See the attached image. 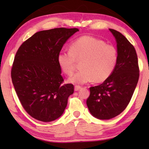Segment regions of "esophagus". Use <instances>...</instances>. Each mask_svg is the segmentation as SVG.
Masks as SVG:
<instances>
[{"label":"esophagus","instance_id":"esophagus-1","mask_svg":"<svg viewBox=\"0 0 149 149\" xmlns=\"http://www.w3.org/2000/svg\"><path fill=\"white\" fill-rule=\"evenodd\" d=\"M81 88V87L79 86V85H75V88H74V90L75 91H79Z\"/></svg>","mask_w":149,"mask_h":149}]
</instances>
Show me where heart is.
Instances as JSON below:
<instances>
[{
    "label": "heart",
    "instance_id": "1",
    "mask_svg": "<svg viewBox=\"0 0 149 149\" xmlns=\"http://www.w3.org/2000/svg\"><path fill=\"white\" fill-rule=\"evenodd\" d=\"M57 60L62 72L69 76L74 73L76 62H80L81 70L70 78L69 82L84 84L93 80L95 83H101L108 79L114 71L118 53L113 45L84 35L72 42L70 51L60 52Z\"/></svg>",
    "mask_w": 149,
    "mask_h": 149
}]
</instances>
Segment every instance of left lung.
<instances>
[{"instance_id": "1", "label": "left lung", "mask_w": 149, "mask_h": 149, "mask_svg": "<svg viewBox=\"0 0 149 149\" xmlns=\"http://www.w3.org/2000/svg\"><path fill=\"white\" fill-rule=\"evenodd\" d=\"M117 42L118 60L114 71L102 84L89 88L87 105L91 114L109 120L121 114L129 104L139 77L134 47L116 30L109 29Z\"/></svg>"}]
</instances>
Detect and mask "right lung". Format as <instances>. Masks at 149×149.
Wrapping results in <instances>:
<instances>
[{"mask_svg":"<svg viewBox=\"0 0 149 149\" xmlns=\"http://www.w3.org/2000/svg\"><path fill=\"white\" fill-rule=\"evenodd\" d=\"M77 28L59 27L35 33L21 45L14 57L11 77L25 110L44 122L62 116L74 85L62 84L57 56Z\"/></svg>","mask_w":149,"mask_h":149,"instance_id":"add662e5","label":"right lung"}]
</instances>
